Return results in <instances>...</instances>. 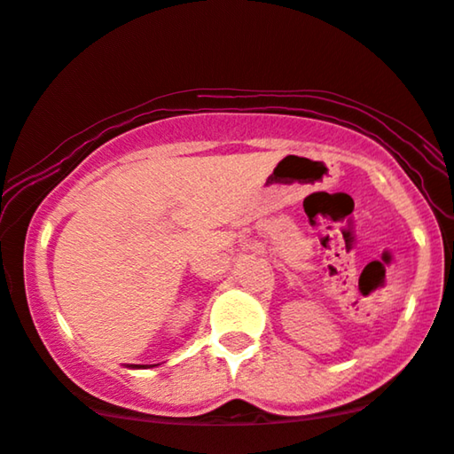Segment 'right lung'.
I'll use <instances>...</instances> for the list:
<instances>
[{
    "label": "right lung",
    "instance_id": "1",
    "mask_svg": "<svg viewBox=\"0 0 454 454\" xmlns=\"http://www.w3.org/2000/svg\"><path fill=\"white\" fill-rule=\"evenodd\" d=\"M129 368H151V365H140V364H132Z\"/></svg>",
    "mask_w": 454,
    "mask_h": 454
}]
</instances>
